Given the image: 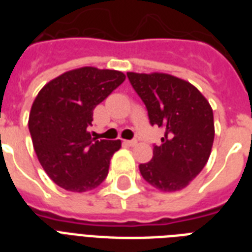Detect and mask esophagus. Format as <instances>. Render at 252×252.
Masks as SVG:
<instances>
[{"label":"esophagus","mask_w":252,"mask_h":252,"mask_svg":"<svg viewBox=\"0 0 252 252\" xmlns=\"http://www.w3.org/2000/svg\"><path fill=\"white\" fill-rule=\"evenodd\" d=\"M124 144L128 146H134L136 144H137V141H136V140H126V141H124Z\"/></svg>","instance_id":"1"}]
</instances>
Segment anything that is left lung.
Here are the masks:
<instances>
[{
  "instance_id": "obj_1",
  "label": "left lung",
  "mask_w": 252,
  "mask_h": 252,
  "mask_svg": "<svg viewBox=\"0 0 252 252\" xmlns=\"http://www.w3.org/2000/svg\"><path fill=\"white\" fill-rule=\"evenodd\" d=\"M145 104L152 126L165 129L153 158L138 166L153 187L172 192L187 187L207 165L215 140L213 111L193 85L163 73H126Z\"/></svg>"
}]
</instances>
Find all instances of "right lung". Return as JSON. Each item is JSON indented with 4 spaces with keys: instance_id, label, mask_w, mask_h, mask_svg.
Returning a JSON list of instances; mask_svg holds the SVG:
<instances>
[{
    "instance_id": "1",
    "label": "right lung",
    "mask_w": 252,
    "mask_h": 252,
    "mask_svg": "<svg viewBox=\"0 0 252 252\" xmlns=\"http://www.w3.org/2000/svg\"><path fill=\"white\" fill-rule=\"evenodd\" d=\"M118 70L74 69L45 85L29 119L33 149L51 179L66 191L86 192L106 179L120 140L91 137L93 111L124 82Z\"/></svg>"
}]
</instances>
